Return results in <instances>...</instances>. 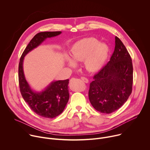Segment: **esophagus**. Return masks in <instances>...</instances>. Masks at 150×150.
Returning <instances> with one entry per match:
<instances>
[{
  "label": "esophagus",
  "instance_id": "34e87169",
  "mask_svg": "<svg viewBox=\"0 0 150 150\" xmlns=\"http://www.w3.org/2000/svg\"><path fill=\"white\" fill-rule=\"evenodd\" d=\"M81 80H82L83 81L86 83H88L89 82V80H88L87 78L85 77H81Z\"/></svg>",
  "mask_w": 150,
  "mask_h": 150
}]
</instances>
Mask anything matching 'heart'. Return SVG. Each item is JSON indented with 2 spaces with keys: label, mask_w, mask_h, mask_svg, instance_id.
I'll return each mask as SVG.
<instances>
[{
  "label": "heart",
  "mask_w": 150,
  "mask_h": 150,
  "mask_svg": "<svg viewBox=\"0 0 150 150\" xmlns=\"http://www.w3.org/2000/svg\"><path fill=\"white\" fill-rule=\"evenodd\" d=\"M109 53V47L105 43H99L94 38H85L75 43L71 49V57L67 56L66 60L71 67H75V62L85 60L86 68L95 71L105 63Z\"/></svg>",
  "instance_id": "1"
}]
</instances>
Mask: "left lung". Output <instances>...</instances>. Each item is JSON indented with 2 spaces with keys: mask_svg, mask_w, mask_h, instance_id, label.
I'll list each match as a JSON object with an SVG mask.
<instances>
[{
  "mask_svg": "<svg viewBox=\"0 0 150 150\" xmlns=\"http://www.w3.org/2000/svg\"><path fill=\"white\" fill-rule=\"evenodd\" d=\"M110 61L93 76L89 86V99L93 107L110 114L119 109L132 91L133 65L126 47L117 36Z\"/></svg>",
  "mask_w": 150,
  "mask_h": 150,
  "instance_id": "1",
  "label": "left lung"
}]
</instances>
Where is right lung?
<instances>
[{
	"instance_id": "right-lung-1",
	"label": "right lung",
	"mask_w": 150,
	"mask_h": 150,
	"mask_svg": "<svg viewBox=\"0 0 150 150\" xmlns=\"http://www.w3.org/2000/svg\"><path fill=\"white\" fill-rule=\"evenodd\" d=\"M61 33V31H45L36 34L25 47L18 67L20 89L24 101L37 114L49 119L56 117L62 113L67 104L69 99V80L52 81L44 91L40 92L33 91L24 76L23 60L29 52L39 46L46 39L57 36Z\"/></svg>"
}]
</instances>
